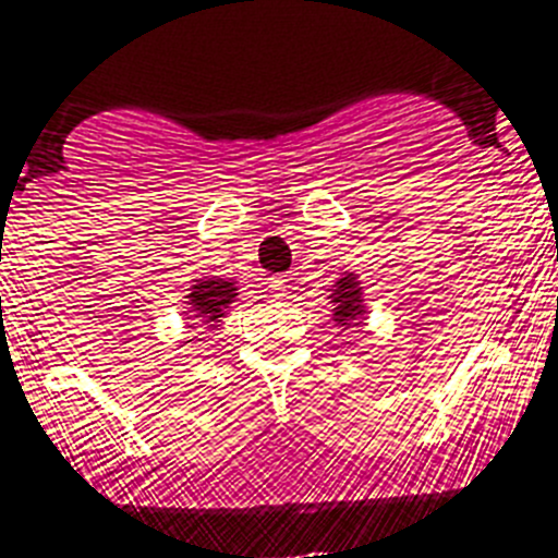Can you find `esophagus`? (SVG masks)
<instances>
[{
	"mask_svg": "<svg viewBox=\"0 0 558 558\" xmlns=\"http://www.w3.org/2000/svg\"><path fill=\"white\" fill-rule=\"evenodd\" d=\"M267 291H269V296H275V300H280V296H286V283H283V278H269V280H267Z\"/></svg>",
	"mask_w": 558,
	"mask_h": 558,
	"instance_id": "34e87169",
	"label": "esophagus"
}]
</instances>
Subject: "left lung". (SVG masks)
Wrapping results in <instances>:
<instances>
[{"mask_svg":"<svg viewBox=\"0 0 558 558\" xmlns=\"http://www.w3.org/2000/svg\"><path fill=\"white\" fill-rule=\"evenodd\" d=\"M332 303V322L341 330H352V327H363L368 319L366 300H363V286L355 272H338L336 286L330 289Z\"/></svg>","mask_w":558,"mask_h":558,"instance_id":"left-lung-1","label":"left lung"}]
</instances>
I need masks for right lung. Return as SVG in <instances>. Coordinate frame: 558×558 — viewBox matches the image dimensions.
Instances as JSON below:
<instances>
[{"label":"right lung","instance_id":"add662e5","mask_svg":"<svg viewBox=\"0 0 558 558\" xmlns=\"http://www.w3.org/2000/svg\"><path fill=\"white\" fill-rule=\"evenodd\" d=\"M239 286L233 278H201L192 280V286L186 289V311L184 319L195 322V325L217 327L226 316V311L231 308V303L236 300Z\"/></svg>","mask_w":558,"mask_h":558}]
</instances>
